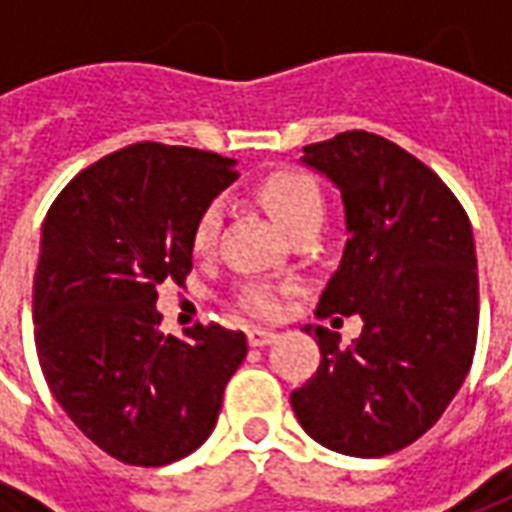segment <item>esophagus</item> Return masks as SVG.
Here are the masks:
<instances>
[{
  "label": "esophagus",
  "mask_w": 512,
  "mask_h": 512,
  "mask_svg": "<svg viewBox=\"0 0 512 512\" xmlns=\"http://www.w3.org/2000/svg\"><path fill=\"white\" fill-rule=\"evenodd\" d=\"M249 345L252 348H263V345H271L277 340V332H271V329H249Z\"/></svg>",
  "instance_id": "esophagus-1"
}]
</instances>
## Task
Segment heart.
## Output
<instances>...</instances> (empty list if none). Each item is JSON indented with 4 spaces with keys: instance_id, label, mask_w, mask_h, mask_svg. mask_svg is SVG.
Instances as JSON below:
<instances>
[{
    "instance_id": "obj_1",
    "label": "heart",
    "mask_w": 512,
    "mask_h": 512,
    "mask_svg": "<svg viewBox=\"0 0 512 512\" xmlns=\"http://www.w3.org/2000/svg\"><path fill=\"white\" fill-rule=\"evenodd\" d=\"M257 197L290 238L299 235L301 230H310V227L321 230L326 202H323L321 186L310 175L296 172V169L277 172V175H271L260 183ZM219 227H222V205L213 202L202 211L197 227H194V249L200 255L211 252L216 238H219ZM238 301L249 315H257V318H268V315L279 312V293L271 285H260V282L246 285Z\"/></svg>"
}]
</instances>
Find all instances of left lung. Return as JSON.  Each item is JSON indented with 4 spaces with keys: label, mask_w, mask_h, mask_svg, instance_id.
Instances as JSON below:
<instances>
[{
    "label": "left lung",
    "mask_w": 512,
    "mask_h": 512,
    "mask_svg": "<svg viewBox=\"0 0 512 512\" xmlns=\"http://www.w3.org/2000/svg\"><path fill=\"white\" fill-rule=\"evenodd\" d=\"M301 153L340 191L348 233L318 312L365 326L348 348L304 326L321 367L290 406L323 447L378 458L433 428L469 376L480 318L472 224L439 175L384 136L345 131Z\"/></svg>",
    "instance_id": "8db88e82"
}]
</instances>
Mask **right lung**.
Listing matches in <instances>:
<instances>
[{
	"label": "right lung",
	"mask_w": 512,
	"mask_h": 512,
	"mask_svg": "<svg viewBox=\"0 0 512 512\" xmlns=\"http://www.w3.org/2000/svg\"><path fill=\"white\" fill-rule=\"evenodd\" d=\"M235 158L139 142L60 191L40 227L32 285L43 378L76 428L134 466L186 458L216 428L246 334L219 323L161 334L156 288L191 271L202 211Z\"/></svg>",
	"instance_id": "obj_1"
}]
</instances>
